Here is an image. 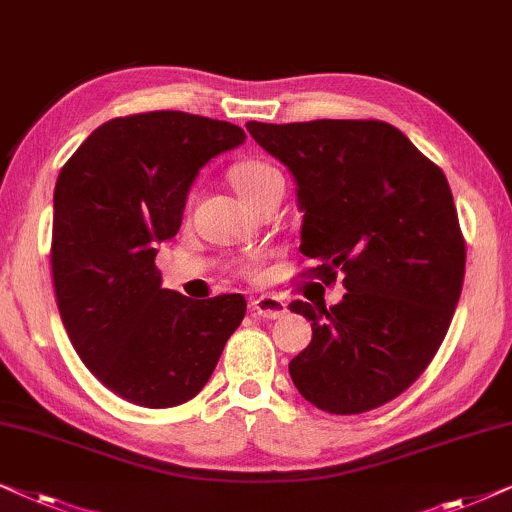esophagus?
I'll list each match as a JSON object with an SVG mask.
<instances>
[{
    "mask_svg": "<svg viewBox=\"0 0 512 512\" xmlns=\"http://www.w3.org/2000/svg\"><path fill=\"white\" fill-rule=\"evenodd\" d=\"M252 311L262 318H281L288 311V304L276 295H262L252 302Z\"/></svg>",
    "mask_w": 512,
    "mask_h": 512,
    "instance_id": "obj_1",
    "label": "esophagus"
}]
</instances>
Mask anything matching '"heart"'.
Wrapping results in <instances>:
<instances>
[{
	"label": "heart",
	"instance_id": "heart-1",
	"mask_svg": "<svg viewBox=\"0 0 512 512\" xmlns=\"http://www.w3.org/2000/svg\"><path fill=\"white\" fill-rule=\"evenodd\" d=\"M231 182H234L238 194L248 201L252 196L267 192L271 185H276V182H283V175L278 173V168L271 166V163L243 161L231 168Z\"/></svg>",
	"mask_w": 512,
	"mask_h": 512
}]
</instances>
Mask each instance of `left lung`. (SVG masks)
Returning a JSON list of instances; mask_svg holds the SVG:
<instances>
[{
    "label": "left lung",
    "mask_w": 512,
    "mask_h": 512,
    "mask_svg": "<svg viewBox=\"0 0 512 512\" xmlns=\"http://www.w3.org/2000/svg\"><path fill=\"white\" fill-rule=\"evenodd\" d=\"M248 131L297 180L302 276L335 285L339 304L297 302L311 344L290 360L297 391L330 414L398 398L438 353L466 274L452 189L398 128L377 119L260 124Z\"/></svg>",
    "instance_id": "obj_1"
}]
</instances>
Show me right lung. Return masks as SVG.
<instances>
[{"label": "right lung", "mask_w": 512, "mask_h": 512, "mask_svg": "<svg viewBox=\"0 0 512 512\" xmlns=\"http://www.w3.org/2000/svg\"><path fill=\"white\" fill-rule=\"evenodd\" d=\"M243 140L227 121L161 109L95 128L60 168L51 236L60 318L84 365L128 403L192 400L245 316L243 295L194 302L161 288L154 264L199 168Z\"/></svg>", "instance_id": "obj_1"}]
</instances>
